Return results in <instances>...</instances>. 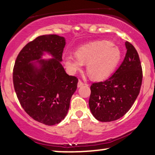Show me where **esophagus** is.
<instances>
[{
    "instance_id": "1",
    "label": "esophagus",
    "mask_w": 155,
    "mask_h": 155,
    "mask_svg": "<svg viewBox=\"0 0 155 155\" xmlns=\"http://www.w3.org/2000/svg\"><path fill=\"white\" fill-rule=\"evenodd\" d=\"M84 84L82 82V81L79 80V81H78V84H77V87H80L83 86V85H84Z\"/></svg>"
}]
</instances>
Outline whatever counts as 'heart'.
Masks as SVG:
<instances>
[{
    "instance_id": "1",
    "label": "heart",
    "mask_w": 155,
    "mask_h": 155,
    "mask_svg": "<svg viewBox=\"0 0 155 155\" xmlns=\"http://www.w3.org/2000/svg\"><path fill=\"white\" fill-rule=\"evenodd\" d=\"M76 55L67 54L64 62L68 69L75 73L87 64V71L91 78L102 80L107 78L116 68L120 59L118 46L109 41H98L79 48Z\"/></svg>"
}]
</instances>
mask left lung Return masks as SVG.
I'll return each instance as SVG.
<instances>
[{
    "instance_id": "left-lung-1",
    "label": "left lung",
    "mask_w": 155,
    "mask_h": 155,
    "mask_svg": "<svg viewBox=\"0 0 155 155\" xmlns=\"http://www.w3.org/2000/svg\"><path fill=\"white\" fill-rule=\"evenodd\" d=\"M127 54L111 77L91 86L89 107L93 116L101 122L118 120L132 107L140 91L143 71L135 47L125 42Z\"/></svg>"
}]
</instances>
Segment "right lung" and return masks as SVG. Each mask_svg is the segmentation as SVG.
<instances>
[{
	"instance_id": "1",
	"label": "right lung",
	"mask_w": 155,
	"mask_h": 155,
	"mask_svg": "<svg viewBox=\"0 0 155 155\" xmlns=\"http://www.w3.org/2000/svg\"><path fill=\"white\" fill-rule=\"evenodd\" d=\"M64 45L63 37H37L20 51L13 69V84L20 105L34 120L48 126L64 118L77 88V78L66 74L61 64ZM45 52L53 58L42 60Z\"/></svg>"
}]
</instances>
